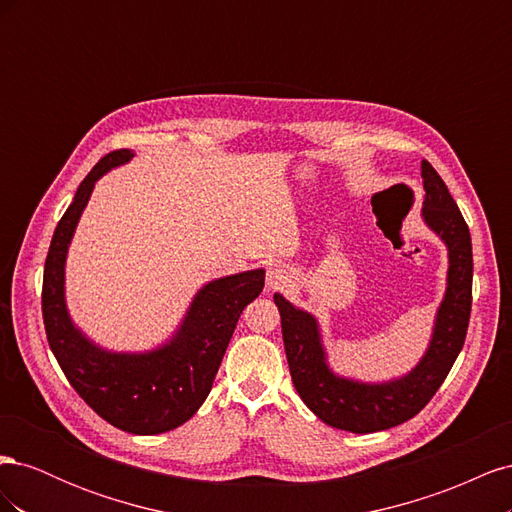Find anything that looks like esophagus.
I'll return each instance as SVG.
<instances>
[{
	"mask_svg": "<svg viewBox=\"0 0 512 512\" xmlns=\"http://www.w3.org/2000/svg\"><path fill=\"white\" fill-rule=\"evenodd\" d=\"M286 282H288L286 269H280V267L269 269V273H267V286H269V290H280L282 286H286Z\"/></svg>",
	"mask_w": 512,
	"mask_h": 512,
	"instance_id": "esophagus-1",
	"label": "esophagus"
}]
</instances>
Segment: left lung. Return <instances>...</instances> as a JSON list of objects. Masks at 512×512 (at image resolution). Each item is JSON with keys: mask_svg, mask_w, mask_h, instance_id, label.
I'll return each mask as SVG.
<instances>
[{"mask_svg": "<svg viewBox=\"0 0 512 512\" xmlns=\"http://www.w3.org/2000/svg\"><path fill=\"white\" fill-rule=\"evenodd\" d=\"M423 220L448 247L446 294L440 303L429 348L408 376L382 384L339 378L327 365L318 322L312 314L275 294L292 384L320 421L352 433H374L410 421L436 395L466 342L472 309V239L446 183L427 160Z\"/></svg>", "mask_w": 512, "mask_h": 512, "instance_id": "left-lung-1", "label": "left lung"}]
</instances>
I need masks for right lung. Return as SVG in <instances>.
I'll return each instance as SVG.
<instances>
[{
    "label": "right lung",
    "mask_w": 512,
    "mask_h": 512,
    "mask_svg": "<svg viewBox=\"0 0 512 512\" xmlns=\"http://www.w3.org/2000/svg\"><path fill=\"white\" fill-rule=\"evenodd\" d=\"M132 156L130 149L106 153L59 220L44 262L42 318L55 359L85 404L121 431L153 436L183 425L203 406L239 316L265 288V271L220 277L198 290L179 331L158 350L119 354L91 344L66 309V254L96 181Z\"/></svg>",
    "instance_id": "obj_1"
}]
</instances>
